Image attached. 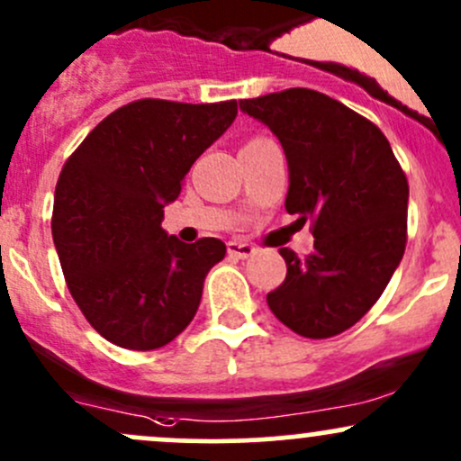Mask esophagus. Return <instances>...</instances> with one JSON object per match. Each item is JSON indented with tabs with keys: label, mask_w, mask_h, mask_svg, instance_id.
<instances>
[{
	"label": "esophagus",
	"mask_w": 461,
	"mask_h": 461,
	"mask_svg": "<svg viewBox=\"0 0 461 461\" xmlns=\"http://www.w3.org/2000/svg\"><path fill=\"white\" fill-rule=\"evenodd\" d=\"M252 252H255V249L250 244H246V241H229V255L235 257V259H246Z\"/></svg>",
	"instance_id": "esophagus-1"
}]
</instances>
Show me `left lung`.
Instances as JSON below:
<instances>
[{
    "label": "left lung",
    "mask_w": 461,
    "mask_h": 461,
    "mask_svg": "<svg viewBox=\"0 0 461 461\" xmlns=\"http://www.w3.org/2000/svg\"><path fill=\"white\" fill-rule=\"evenodd\" d=\"M279 138L290 173L285 211L310 221L314 252L272 290V314L305 339H330L380 299L407 246V176L374 122L325 94L292 87L240 101Z\"/></svg>",
    "instance_id": "1"
}]
</instances>
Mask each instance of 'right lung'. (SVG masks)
I'll return each mask as SVG.
<instances>
[{"label": "right lung", "mask_w": 461, "mask_h": 461, "mask_svg": "<svg viewBox=\"0 0 461 461\" xmlns=\"http://www.w3.org/2000/svg\"><path fill=\"white\" fill-rule=\"evenodd\" d=\"M235 116L237 101L142 98L98 122L63 165L52 211L59 261L83 316L118 348L171 343L224 259L221 240L185 244L160 224L193 162Z\"/></svg>", "instance_id": "right-lung-1"}]
</instances>
